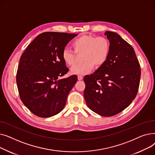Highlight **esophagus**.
<instances>
[{"mask_svg": "<svg viewBox=\"0 0 155 155\" xmlns=\"http://www.w3.org/2000/svg\"><path fill=\"white\" fill-rule=\"evenodd\" d=\"M78 80H82L83 79V77L82 75H78Z\"/></svg>", "mask_w": 155, "mask_h": 155, "instance_id": "obj_1", "label": "esophagus"}]
</instances>
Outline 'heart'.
Segmentation results:
<instances>
[{"instance_id":"heart-1","label":"heart","mask_w":155,"mask_h":155,"mask_svg":"<svg viewBox=\"0 0 155 155\" xmlns=\"http://www.w3.org/2000/svg\"><path fill=\"white\" fill-rule=\"evenodd\" d=\"M72 47L75 51L64 49L62 52V59L70 67L77 63V54H82V63L71 69L73 74L84 75L91 71L94 65L101 67L107 61L110 52V43L104 36L97 37L84 35L73 41Z\"/></svg>"}]
</instances>
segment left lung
I'll use <instances>...</instances> for the list:
<instances>
[{"label": "left lung", "instance_id": "1", "mask_svg": "<svg viewBox=\"0 0 155 155\" xmlns=\"http://www.w3.org/2000/svg\"><path fill=\"white\" fill-rule=\"evenodd\" d=\"M104 35L110 41L108 58L94 73L84 77V95L89 109L110 117L123 111L134 99L141 68L131 45L116 32L105 31Z\"/></svg>", "mask_w": 155, "mask_h": 155}]
</instances>
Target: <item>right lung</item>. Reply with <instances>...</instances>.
<instances>
[{
	"mask_svg": "<svg viewBox=\"0 0 155 155\" xmlns=\"http://www.w3.org/2000/svg\"><path fill=\"white\" fill-rule=\"evenodd\" d=\"M77 34L45 32L28 46L19 60L16 82L21 100L35 115L50 117L60 113L77 76L58 79L68 71L62 52Z\"/></svg>",
	"mask_w": 155,
	"mask_h": 155,
	"instance_id": "right-lung-1",
	"label": "right lung"
}]
</instances>
